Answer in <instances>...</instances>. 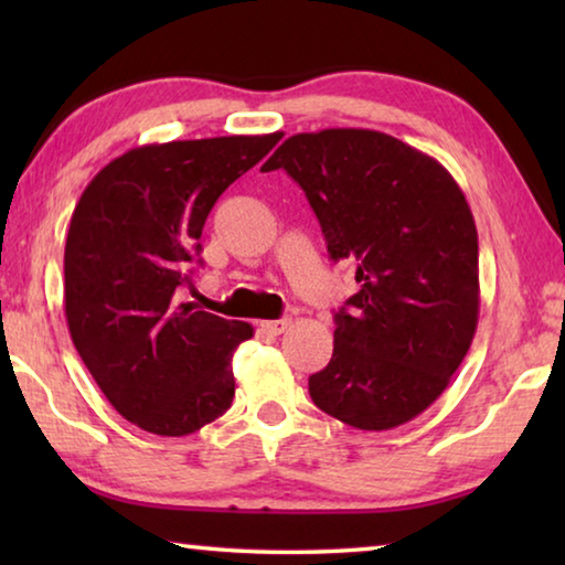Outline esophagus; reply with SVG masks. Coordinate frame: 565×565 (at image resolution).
<instances>
[{"mask_svg": "<svg viewBox=\"0 0 565 565\" xmlns=\"http://www.w3.org/2000/svg\"><path fill=\"white\" fill-rule=\"evenodd\" d=\"M259 327H262V331L271 333V337H279V333H284L286 329L291 327V319H274V321H262Z\"/></svg>", "mask_w": 565, "mask_h": 565, "instance_id": "esophagus-1", "label": "esophagus"}]
</instances>
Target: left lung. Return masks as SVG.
<instances>
[{
	"instance_id": "left-lung-1",
	"label": "left lung",
	"mask_w": 565,
	"mask_h": 565,
	"mask_svg": "<svg viewBox=\"0 0 565 565\" xmlns=\"http://www.w3.org/2000/svg\"><path fill=\"white\" fill-rule=\"evenodd\" d=\"M286 169L359 294L337 313L329 366L309 379L323 414L388 431L434 404L478 323V234L461 186L434 157L374 129L294 134L262 171Z\"/></svg>"
}]
</instances>
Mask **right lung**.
<instances>
[{"label":"right lung","mask_w":565,"mask_h":565,"mask_svg":"<svg viewBox=\"0 0 565 565\" xmlns=\"http://www.w3.org/2000/svg\"><path fill=\"white\" fill-rule=\"evenodd\" d=\"M281 131L129 149L89 181L64 246V313L102 394L134 426L186 436L232 406V353L254 327L179 303L202 228Z\"/></svg>","instance_id":"1"}]
</instances>
